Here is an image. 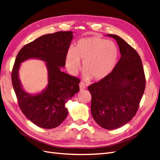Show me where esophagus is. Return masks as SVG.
Instances as JSON below:
<instances>
[{"label":"esophagus","instance_id":"34e87169","mask_svg":"<svg viewBox=\"0 0 160 160\" xmlns=\"http://www.w3.org/2000/svg\"><path fill=\"white\" fill-rule=\"evenodd\" d=\"M79 88H80L81 90H83V89H86V85L84 83H82V82H81V83H79Z\"/></svg>","mask_w":160,"mask_h":160}]
</instances>
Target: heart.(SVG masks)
Returning <instances> with one entry per match:
<instances>
[{"label":"heart","instance_id":"obj_1","mask_svg":"<svg viewBox=\"0 0 160 160\" xmlns=\"http://www.w3.org/2000/svg\"><path fill=\"white\" fill-rule=\"evenodd\" d=\"M119 57L118 45L113 41L98 37L82 38L77 42L75 49L67 53L66 67L75 75L83 62V78L100 81L107 77L117 65Z\"/></svg>","mask_w":160,"mask_h":160}]
</instances>
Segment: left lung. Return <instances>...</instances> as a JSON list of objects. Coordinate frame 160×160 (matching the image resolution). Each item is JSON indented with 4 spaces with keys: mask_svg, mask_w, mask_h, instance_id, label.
I'll return each mask as SVG.
<instances>
[{
    "mask_svg": "<svg viewBox=\"0 0 160 160\" xmlns=\"http://www.w3.org/2000/svg\"><path fill=\"white\" fill-rule=\"evenodd\" d=\"M117 41L121 58L105 79L88 87L91 94V112L101 128L115 129L123 126L136 114L146 88L142 59L123 38L107 35Z\"/></svg>",
    "mask_w": 160,
    "mask_h": 160,
    "instance_id": "8db88e82",
    "label": "left lung"
}]
</instances>
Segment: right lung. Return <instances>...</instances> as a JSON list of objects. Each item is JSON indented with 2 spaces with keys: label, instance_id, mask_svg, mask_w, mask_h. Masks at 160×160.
<instances>
[{
  "label": "right lung",
  "instance_id": "obj_1",
  "mask_svg": "<svg viewBox=\"0 0 160 160\" xmlns=\"http://www.w3.org/2000/svg\"><path fill=\"white\" fill-rule=\"evenodd\" d=\"M72 31L47 34L24 46L18 52L12 71V83L18 105L27 118L44 129L55 128L68 114L66 103L79 91L80 80L61 71L71 42ZM30 58L45 61L48 72V85L35 95L23 89L18 76L21 62Z\"/></svg>",
  "mask_w": 160,
  "mask_h": 160
}]
</instances>
